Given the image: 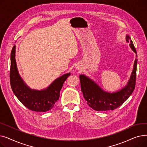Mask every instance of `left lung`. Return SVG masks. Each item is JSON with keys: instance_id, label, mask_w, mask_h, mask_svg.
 Listing matches in <instances>:
<instances>
[{"instance_id": "1", "label": "left lung", "mask_w": 147, "mask_h": 147, "mask_svg": "<svg viewBox=\"0 0 147 147\" xmlns=\"http://www.w3.org/2000/svg\"><path fill=\"white\" fill-rule=\"evenodd\" d=\"M126 41L129 43L131 49L136 53L134 45L129 36H126ZM137 61L136 58L127 85L113 94L104 92L86 76L80 75L81 89L88 105L96 111H109L114 110L124 103L132 94L135 88Z\"/></svg>"}]
</instances>
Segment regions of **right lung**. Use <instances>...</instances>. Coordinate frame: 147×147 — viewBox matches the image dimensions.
Masks as SVG:
<instances>
[{
  "label": "right lung",
  "instance_id": "obj_1",
  "mask_svg": "<svg viewBox=\"0 0 147 147\" xmlns=\"http://www.w3.org/2000/svg\"><path fill=\"white\" fill-rule=\"evenodd\" d=\"M15 45L11 53L10 83L12 90L19 101L28 109L36 112H45L51 110L59 97L60 90L70 73H67L54 81L43 90L28 88L18 74L15 61Z\"/></svg>",
  "mask_w": 147,
  "mask_h": 147
}]
</instances>
